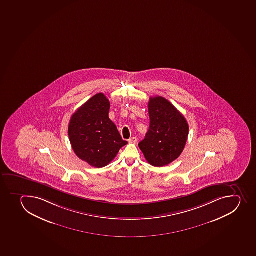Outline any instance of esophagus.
Returning <instances> with one entry per match:
<instances>
[{
  "label": "esophagus",
  "mask_w": 256,
  "mask_h": 256,
  "mask_svg": "<svg viewBox=\"0 0 256 256\" xmlns=\"http://www.w3.org/2000/svg\"><path fill=\"white\" fill-rule=\"evenodd\" d=\"M136 142H138V138L136 136H132L131 138L128 139L129 144H136Z\"/></svg>",
  "instance_id": "34e87169"
}]
</instances>
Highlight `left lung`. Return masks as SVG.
Masks as SVG:
<instances>
[{
	"label": "left lung",
	"mask_w": 256,
	"mask_h": 256,
	"mask_svg": "<svg viewBox=\"0 0 256 256\" xmlns=\"http://www.w3.org/2000/svg\"><path fill=\"white\" fill-rule=\"evenodd\" d=\"M150 126L138 144L149 164L161 168L180 156L185 148L189 126L185 117L165 98L151 97L148 102Z\"/></svg>",
	"instance_id": "obj_1"
}]
</instances>
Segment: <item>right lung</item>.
Instances as JSON below:
<instances>
[{
	"instance_id": "right-lung-1",
	"label": "right lung",
	"mask_w": 256,
	"mask_h": 256,
	"mask_svg": "<svg viewBox=\"0 0 256 256\" xmlns=\"http://www.w3.org/2000/svg\"><path fill=\"white\" fill-rule=\"evenodd\" d=\"M110 102L104 94H95L76 111L68 124V138L78 158L104 168L128 144L108 117Z\"/></svg>"
}]
</instances>
